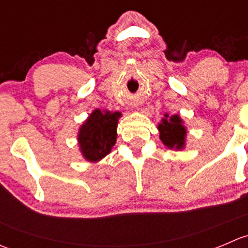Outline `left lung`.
<instances>
[{
    "instance_id": "left-lung-1",
    "label": "left lung",
    "mask_w": 248,
    "mask_h": 248,
    "mask_svg": "<svg viewBox=\"0 0 248 248\" xmlns=\"http://www.w3.org/2000/svg\"><path fill=\"white\" fill-rule=\"evenodd\" d=\"M159 138L163 144L169 149H182L185 144V136H186V128L182 126V121L177 115L169 116L166 114L164 119L158 124Z\"/></svg>"
}]
</instances>
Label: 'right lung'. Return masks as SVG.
<instances>
[{
    "label": "right lung",
    "mask_w": 248,
    "mask_h": 248,
    "mask_svg": "<svg viewBox=\"0 0 248 248\" xmlns=\"http://www.w3.org/2000/svg\"><path fill=\"white\" fill-rule=\"evenodd\" d=\"M120 112H102L96 109L81 126L79 145L87 161L97 162L111 151L116 142L117 120Z\"/></svg>",
    "instance_id": "1"
}]
</instances>
